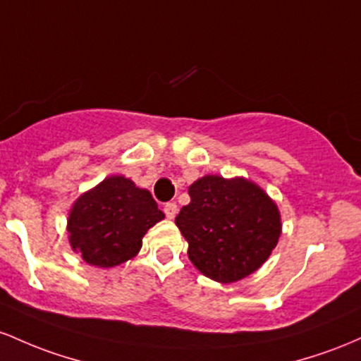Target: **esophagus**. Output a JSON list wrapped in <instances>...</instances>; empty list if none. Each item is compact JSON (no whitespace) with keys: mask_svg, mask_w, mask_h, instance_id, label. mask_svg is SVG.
Returning <instances> with one entry per match:
<instances>
[{"mask_svg":"<svg viewBox=\"0 0 361 361\" xmlns=\"http://www.w3.org/2000/svg\"><path fill=\"white\" fill-rule=\"evenodd\" d=\"M164 212H165V214H167L169 220H173L177 214V204L176 202H167V204L164 206Z\"/></svg>","mask_w":361,"mask_h":361,"instance_id":"obj_1","label":"esophagus"}]
</instances>
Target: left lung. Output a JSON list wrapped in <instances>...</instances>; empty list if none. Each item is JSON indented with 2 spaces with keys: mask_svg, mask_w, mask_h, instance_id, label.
I'll return each instance as SVG.
<instances>
[{
  "mask_svg": "<svg viewBox=\"0 0 361 361\" xmlns=\"http://www.w3.org/2000/svg\"><path fill=\"white\" fill-rule=\"evenodd\" d=\"M189 196L176 225L197 271L218 283H235L268 261L281 235V214L256 182L204 176L189 185Z\"/></svg>",
  "mask_w": 361,
  "mask_h": 361,
  "instance_id": "1",
  "label": "left lung"
}]
</instances>
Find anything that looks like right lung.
<instances>
[{
	"instance_id": "obj_1",
	"label": "right lung",
	"mask_w": 361,
	"mask_h": 361,
	"mask_svg": "<svg viewBox=\"0 0 361 361\" xmlns=\"http://www.w3.org/2000/svg\"><path fill=\"white\" fill-rule=\"evenodd\" d=\"M164 218L149 191L124 176H111L73 202L68 238L85 262L114 268L140 252L145 233Z\"/></svg>"
}]
</instances>
